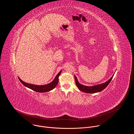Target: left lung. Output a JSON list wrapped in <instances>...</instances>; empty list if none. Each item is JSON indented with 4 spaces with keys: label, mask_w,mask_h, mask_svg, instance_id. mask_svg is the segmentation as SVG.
<instances>
[{
    "label": "left lung",
    "mask_w": 134,
    "mask_h": 134,
    "mask_svg": "<svg viewBox=\"0 0 134 134\" xmlns=\"http://www.w3.org/2000/svg\"><path fill=\"white\" fill-rule=\"evenodd\" d=\"M113 75L111 77L110 80H109L107 82L101 84L99 85H95V86H84L80 84L78 81L77 78H76V76L74 75L75 79V83L76 85L77 86V87L79 88V90L83 92L87 93H97V92H99L100 91H102L103 90H104L110 83L112 77H113Z\"/></svg>",
    "instance_id": "left-lung-1"
}]
</instances>
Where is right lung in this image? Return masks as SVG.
<instances>
[{
	"label": "right lung",
	"mask_w": 134,
	"mask_h": 134,
	"mask_svg": "<svg viewBox=\"0 0 134 134\" xmlns=\"http://www.w3.org/2000/svg\"><path fill=\"white\" fill-rule=\"evenodd\" d=\"M62 72V70L59 71V72L57 75L55 76V79L53 80V81L51 82L50 83L44 85H33L31 84H28L26 83L23 81H22L20 78H18L19 80H20V82L26 87L34 91L37 92H40V93H43V92H48L49 91L52 90L57 85L58 83V77L60 75V73Z\"/></svg>",
	"instance_id": "obj_1"
}]
</instances>
